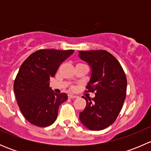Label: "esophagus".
<instances>
[{
	"mask_svg": "<svg viewBox=\"0 0 151 151\" xmlns=\"http://www.w3.org/2000/svg\"><path fill=\"white\" fill-rule=\"evenodd\" d=\"M68 99H75V98H77V96H76L71 95V94H69V95H68Z\"/></svg>",
	"mask_w": 151,
	"mask_h": 151,
	"instance_id": "34e87169",
	"label": "esophagus"
}]
</instances>
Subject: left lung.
Segmentation results:
<instances>
[{
	"instance_id": "left-lung-1",
	"label": "left lung",
	"mask_w": 151,
	"mask_h": 151,
	"mask_svg": "<svg viewBox=\"0 0 151 151\" xmlns=\"http://www.w3.org/2000/svg\"><path fill=\"white\" fill-rule=\"evenodd\" d=\"M80 58L92 68L91 80L85 92L95 93L86 100V106L80 113L82 123L92 131L106 129L116 120L126 96L127 80L121 63L106 50L79 52Z\"/></svg>"
}]
</instances>
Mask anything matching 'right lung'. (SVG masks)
<instances>
[{
    "label": "right lung",
    "mask_w": 151,
    "mask_h": 151,
    "mask_svg": "<svg viewBox=\"0 0 151 151\" xmlns=\"http://www.w3.org/2000/svg\"><path fill=\"white\" fill-rule=\"evenodd\" d=\"M74 50H39L27 58L19 68L14 83L17 102L25 119L39 127L55 121L59 106L66 101V93H55L50 79Z\"/></svg>",
    "instance_id": "right-lung-1"
}]
</instances>
